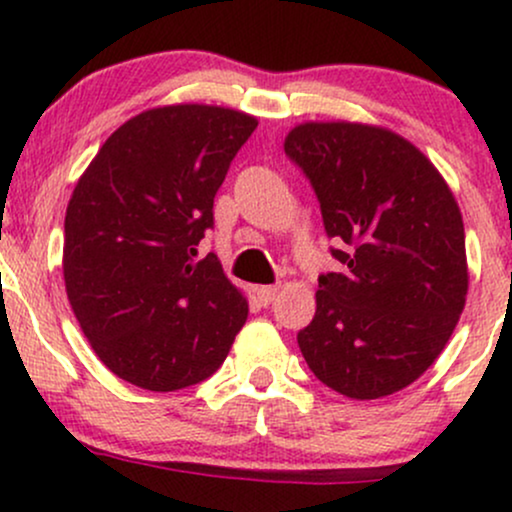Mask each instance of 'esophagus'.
<instances>
[{
	"label": "esophagus",
	"mask_w": 512,
	"mask_h": 512,
	"mask_svg": "<svg viewBox=\"0 0 512 512\" xmlns=\"http://www.w3.org/2000/svg\"><path fill=\"white\" fill-rule=\"evenodd\" d=\"M278 292H280L278 285H266V287H258L256 297H258V302H261L263 306H268L275 297H278Z\"/></svg>",
	"instance_id": "1"
}]
</instances>
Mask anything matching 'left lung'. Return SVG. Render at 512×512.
<instances>
[{
    "mask_svg": "<svg viewBox=\"0 0 512 512\" xmlns=\"http://www.w3.org/2000/svg\"><path fill=\"white\" fill-rule=\"evenodd\" d=\"M285 153L309 179L342 266L318 275L299 350L335 393H398L434 364L465 309L458 203L424 153L378 126L302 124Z\"/></svg>",
    "mask_w": 512,
    "mask_h": 512,
    "instance_id": "8db88e82",
    "label": "left lung"
}]
</instances>
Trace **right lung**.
Wrapping results in <instances>:
<instances>
[{"instance_id":"obj_1","label":"right lung","mask_w":512,"mask_h":512,"mask_svg":"<svg viewBox=\"0 0 512 512\" xmlns=\"http://www.w3.org/2000/svg\"><path fill=\"white\" fill-rule=\"evenodd\" d=\"M256 126L210 105L141 112L78 179L64 220L66 294L100 362L138 388L206 381L244 326L242 292L196 246Z\"/></svg>"}]
</instances>
